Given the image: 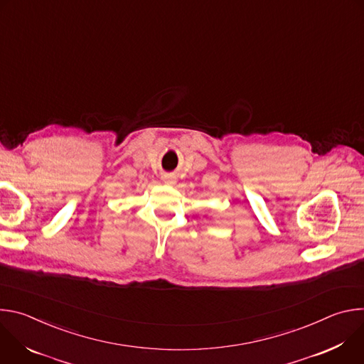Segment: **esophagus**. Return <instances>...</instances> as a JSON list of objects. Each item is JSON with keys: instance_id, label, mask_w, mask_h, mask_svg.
Listing matches in <instances>:
<instances>
[{"instance_id": "esophagus-1", "label": "esophagus", "mask_w": 364, "mask_h": 364, "mask_svg": "<svg viewBox=\"0 0 364 364\" xmlns=\"http://www.w3.org/2000/svg\"><path fill=\"white\" fill-rule=\"evenodd\" d=\"M163 180H164V183H166V184H174V183H176V181H174V178H173L171 176H164V177H163Z\"/></svg>"}]
</instances>
